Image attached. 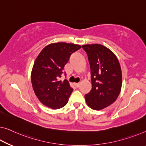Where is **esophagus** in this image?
Masks as SVG:
<instances>
[{"label": "esophagus", "mask_w": 146, "mask_h": 146, "mask_svg": "<svg viewBox=\"0 0 146 146\" xmlns=\"http://www.w3.org/2000/svg\"><path fill=\"white\" fill-rule=\"evenodd\" d=\"M75 85L76 86V88H79V86H80V84L79 83H75Z\"/></svg>", "instance_id": "34e87169"}]
</instances>
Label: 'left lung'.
Returning a JSON list of instances; mask_svg holds the SVG:
<instances>
[{
  "instance_id": "obj_1",
  "label": "left lung",
  "mask_w": 146,
  "mask_h": 146,
  "mask_svg": "<svg viewBox=\"0 0 146 146\" xmlns=\"http://www.w3.org/2000/svg\"><path fill=\"white\" fill-rule=\"evenodd\" d=\"M91 70L92 89L84 96L89 107L101 110L116 100L121 90L122 72L117 56L100 44H85Z\"/></svg>"
}]
</instances>
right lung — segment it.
I'll list each match as a JSON object with an SVG mask.
<instances>
[{
  "label": "right lung",
  "mask_w": 146,
  "mask_h": 146,
  "mask_svg": "<svg viewBox=\"0 0 146 146\" xmlns=\"http://www.w3.org/2000/svg\"><path fill=\"white\" fill-rule=\"evenodd\" d=\"M80 48L73 43H51L36 57L31 71V83L36 96L44 106L58 110L67 104L73 88L66 79L62 81L60 78L71 54Z\"/></svg>",
  "instance_id": "add662e5"
}]
</instances>
